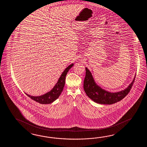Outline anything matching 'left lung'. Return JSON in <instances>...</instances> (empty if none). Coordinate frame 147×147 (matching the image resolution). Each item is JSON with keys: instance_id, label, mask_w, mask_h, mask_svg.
<instances>
[{"instance_id": "left-lung-1", "label": "left lung", "mask_w": 147, "mask_h": 147, "mask_svg": "<svg viewBox=\"0 0 147 147\" xmlns=\"http://www.w3.org/2000/svg\"><path fill=\"white\" fill-rule=\"evenodd\" d=\"M136 77L126 89L117 92H110L98 86L94 80L90 71L86 68V76L84 82V89L88 97L94 102L100 104L111 105L123 99L130 92Z\"/></svg>"}]
</instances>
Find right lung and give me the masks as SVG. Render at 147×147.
Segmentation results:
<instances>
[{
	"instance_id": "add662e5",
	"label": "right lung",
	"mask_w": 147,
	"mask_h": 147,
	"mask_svg": "<svg viewBox=\"0 0 147 147\" xmlns=\"http://www.w3.org/2000/svg\"><path fill=\"white\" fill-rule=\"evenodd\" d=\"M74 64L72 63L68 67H67L63 72L62 73L61 76L59 78V80L57 82L56 85L54 86L51 90L49 92H48L46 94H44L40 96H30L28 94L25 93L27 96L30 98L31 99L34 100L38 103L41 104H49L52 103L54 101L56 100L58 97H59L61 92L63 89L64 86L65 84V78L67 72H68L69 69H70Z\"/></svg>"
}]
</instances>
